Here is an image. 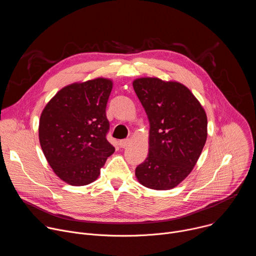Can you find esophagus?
Listing matches in <instances>:
<instances>
[{
  "mask_svg": "<svg viewBox=\"0 0 256 256\" xmlns=\"http://www.w3.org/2000/svg\"><path fill=\"white\" fill-rule=\"evenodd\" d=\"M130 144V138H126V140H120V146L122 148H126Z\"/></svg>",
  "mask_w": 256,
  "mask_h": 256,
  "instance_id": "1",
  "label": "esophagus"
}]
</instances>
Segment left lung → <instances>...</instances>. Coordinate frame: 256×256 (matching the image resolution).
<instances>
[{
	"label": "left lung",
	"mask_w": 256,
	"mask_h": 256,
	"mask_svg": "<svg viewBox=\"0 0 256 256\" xmlns=\"http://www.w3.org/2000/svg\"><path fill=\"white\" fill-rule=\"evenodd\" d=\"M150 122L149 154L136 168L140 184L167 190L184 181L196 166L208 136L204 107L184 84L159 78L132 82Z\"/></svg>",
	"instance_id": "left-lung-1"
}]
</instances>
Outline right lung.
Returning a JSON list of instances; mask_svg holds the SVG:
<instances>
[{
	"label": "right lung",
	"instance_id": "add662e5",
	"mask_svg": "<svg viewBox=\"0 0 256 256\" xmlns=\"http://www.w3.org/2000/svg\"><path fill=\"white\" fill-rule=\"evenodd\" d=\"M112 81L96 78L60 89L46 105L40 120L42 152L54 172L68 184L96 180L114 147L106 138V104Z\"/></svg>",
	"mask_w": 256,
	"mask_h": 256
}]
</instances>
